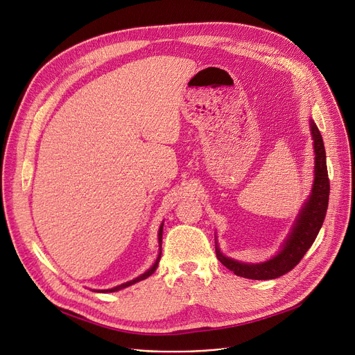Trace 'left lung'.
<instances>
[{
    "label": "left lung",
    "instance_id": "obj_1",
    "mask_svg": "<svg viewBox=\"0 0 355 355\" xmlns=\"http://www.w3.org/2000/svg\"><path fill=\"white\" fill-rule=\"evenodd\" d=\"M309 128L312 139H314L315 179L314 184H312L311 196L301 209L293 226V231L288 235L281 251L266 262L245 263L222 255L216 245V258L222 265H225L229 270H232L238 277L248 279H275L281 275H285L298 265L320 232L328 209L329 179L322 136L317 124L312 120H309Z\"/></svg>",
    "mask_w": 355,
    "mask_h": 355
}]
</instances>
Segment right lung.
Instances as JSON below:
<instances>
[{"mask_svg":"<svg viewBox=\"0 0 355 355\" xmlns=\"http://www.w3.org/2000/svg\"><path fill=\"white\" fill-rule=\"evenodd\" d=\"M162 234H163V223L160 225V229H159V246H160L159 251H160V252H159V255H157V258H156V262L152 265L150 269H148L144 274H141L140 277H137V278H135V279H132V281H129V282H124V284H121V285H119V286H114V288H112V289H103V291H100V293H116V291H120V289H123V288H128V286H130V285H133V284H136V282H139V281H141V279H146L148 277H150V275L155 272V270H156L157 263H159L160 257H162Z\"/></svg>","mask_w":355,"mask_h":355,"instance_id":"1","label":"right lung"}]
</instances>
